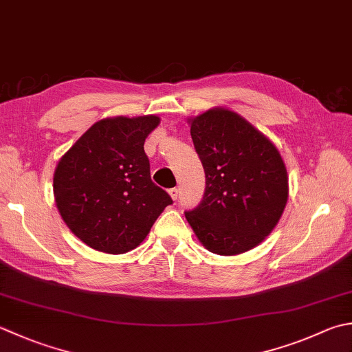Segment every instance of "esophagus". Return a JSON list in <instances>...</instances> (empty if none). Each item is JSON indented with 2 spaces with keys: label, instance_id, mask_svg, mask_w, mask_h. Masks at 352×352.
<instances>
[{
  "label": "esophagus",
  "instance_id": "34e87169",
  "mask_svg": "<svg viewBox=\"0 0 352 352\" xmlns=\"http://www.w3.org/2000/svg\"><path fill=\"white\" fill-rule=\"evenodd\" d=\"M169 195L172 199H177L178 195H180V190H178V188H172L169 189Z\"/></svg>",
  "mask_w": 352,
  "mask_h": 352
}]
</instances>
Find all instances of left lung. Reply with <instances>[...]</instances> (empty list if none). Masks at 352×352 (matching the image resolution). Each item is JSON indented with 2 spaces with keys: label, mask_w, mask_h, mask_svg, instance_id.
<instances>
[{
  "label": "left lung",
  "mask_w": 352,
  "mask_h": 352,
  "mask_svg": "<svg viewBox=\"0 0 352 352\" xmlns=\"http://www.w3.org/2000/svg\"><path fill=\"white\" fill-rule=\"evenodd\" d=\"M201 160L203 199L184 215L212 253L232 256L256 247L278 224L288 198L285 164L276 146L249 122L215 108L190 120Z\"/></svg>",
  "instance_id": "8db88e82"
}]
</instances>
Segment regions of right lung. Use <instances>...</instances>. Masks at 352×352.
<instances>
[{
  "mask_svg": "<svg viewBox=\"0 0 352 352\" xmlns=\"http://www.w3.org/2000/svg\"><path fill=\"white\" fill-rule=\"evenodd\" d=\"M157 116L96 122L62 155L53 192L62 219L87 245L125 253L146 238L172 198L151 180L144 140Z\"/></svg>",
  "mask_w": 352,
  "mask_h": 352,
  "instance_id": "obj_1",
  "label": "right lung"
}]
</instances>
